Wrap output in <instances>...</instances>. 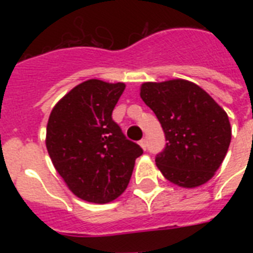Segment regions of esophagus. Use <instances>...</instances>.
I'll list each match as a JSON object with an SVG mask.
<instances>
[{"label":"esophagus","mask_w":253,"mask_h":253,"mask_svg":"<svg viewBox=\"0 0 253 253\" xmlns=\"http://www.w3.org/2000/svg\"><path fill=\"white\" fill-rule=\"evenodd\" d=\"M139 146L142 147L143 150L146 151V150H147V143H146V139H142V140H140V142H139Z\"/></svg>","instance_id":"1"}]
</instances>
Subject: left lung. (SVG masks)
I'll use <instances>...</instances> for the list:
<instances>
[{"mask_svg": "<svg viewBox=\"0 0 253 253\" xmlns=\"http://www.w3.org/2000/svg\"><path fill=\"white\" fill-rule=\"evenodd\" d=\"M140 97L166 134V148L155 159L163 176L181 188L206 184L231 142L227 113L202 87L182 79L144 83Z\"/></svg>", "mask_w": 253, "mask_h": 253, "instance_id": "left-lung-1", "label": "left lung"}]
</instances>
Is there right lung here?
<instances>
[{
  "label": "right lung",
  "instance_id": "add662e5",
  "mask_svg": "<svg viewBox=\"0 0 253 253\" xmlns=\"http://www.w3.org/2000/svg\"><path fill=\"white\" fill-rule=\"evenodd\" d=\"M123 83L84 81L53 106L45 147L55 169L76 197L93 204L118 198L143 150L123 135L111 113Z\"/></svg>",
  "mask_w": 253,
  "mask_h": 253
}]
</instances>
